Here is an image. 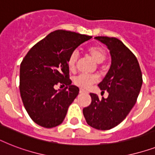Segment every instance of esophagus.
<instances>
[{
    "label": "esophagus",
    "mask_w": 155,
    "mask_h": 155,
    "mask_svg": "<svg viewBox=\"0 0 155 155\" xmlns=\"http://www.w3.org/2000/svg\"><path fill=\"white\" fill-rule=\"evenodd\" d=\"M86 91H84V89H80V93H81V94H82V93H86Z\"/></svg>",
    "instance_id": "34e87169"
}]
</instances>
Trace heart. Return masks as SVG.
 Wrapping results in <instances>:
<instances>
[{
    "mask_svg": "<svg viewBox=\"0 0 155 155\" xmlns=\"http://www.w3.org/2000/svg\"><path fill=\"white\" fill-rule=\"evenodd\" d=\"M87 54L93 60L97 63H101L106 58V51L105 49L100 46H96V47H90L87 50ZM78 59V53L77 52H72L69 58L68 59V69L71 71H74L75 70L76 67V62ZM97 81V77L96 75H77L76 77L74 78L73 82L76 86L87 89L88 87Z\"/></svg>",
    "mask_w": 155,
    "mask_h": 155,
    "instance_id": "obj_1",
    "label": "heart"
}]
</instances>
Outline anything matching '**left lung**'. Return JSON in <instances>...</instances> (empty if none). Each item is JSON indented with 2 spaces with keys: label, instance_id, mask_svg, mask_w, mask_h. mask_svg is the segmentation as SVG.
<instances>
[{
  "label": "left lung",
  "instance_id": "obj_1",
  "mask_svg": "<svg viewBox=\"0 0 155 155\" xmlns=\"http://www.w3.org/2000/svg\"><path fill=\"white\" fill-rule=\"evenodd\" d=\"M95 38L105 44L110 51L111 67L98 84L108 96L99 99L90 93L92 102L83 109V113L91 127L108 130L119 125L135 104L142 87V75L136 56L120 40L104 36Z\"/></svg>",
  "mask_w": 155,
  "mask_h": 155
}]
</instances>
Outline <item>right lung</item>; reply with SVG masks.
Here are the masks:
<instances>
[{"label":"right lung","instance_id":"1","mask_svg":"<svg viewBox=\"0 0 155 155\" xmlns=\"http://www.w3.org/2000/svg\"><path fill=\"white\" fill-rule=\"evenodd\" d=\"M90 38L92 36L55 30L36 43L21 63V97L30 118L40 126L55 127L64 120L80 91L71 85L68 59ZM58 83L67 87L58 92L54 86Z\"/></svg>","mask_w":155,"mask_h":155}]
</instances>
